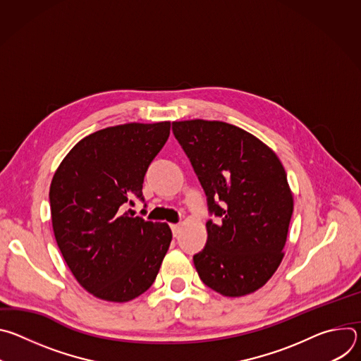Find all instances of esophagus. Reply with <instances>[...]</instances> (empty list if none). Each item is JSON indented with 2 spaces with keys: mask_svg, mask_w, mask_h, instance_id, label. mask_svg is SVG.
Returning <instances> with one entry per match:
<instances>
[{
  "mask_svg": "<svg viewBox=\"0 0 361 361\" xmlns=\"http://www.w3.org/2000/svg\"><path fill=\"white\" fill-rule=\"evenodd\" d=\"M171 231H173V235L177 237L180 234V224H171Z\"/></svg>",
  "mask_w": 361,
  "mask_h": 361,
  "instance_id": "1",
  "label": "esophagus"
}]
</instances>
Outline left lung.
Instances as JSON below:
<instances>
[{
	"instance_id": "8db88e82",
	"label": "left lung",
	"mask_w": 361,
	"mask_h": 361,
	"mask_svg": "<svg viewBox=\"0 0 361 361\" xmlns=\"http://www.w3.org/2000/svg\"><path fill=\"white\" fill-rule=\"evenodd\" d=\"M173 133L207 195V243L192 257L201 281L226 297L263 287L279 269L293 194L276 152L223 121H174Z\"/></svg>"
}]
</instances>
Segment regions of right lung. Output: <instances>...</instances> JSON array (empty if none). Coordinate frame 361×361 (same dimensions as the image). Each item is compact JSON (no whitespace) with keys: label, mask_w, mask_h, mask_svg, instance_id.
<instances>
[{"label":"right lung","mask_w":361,"mask_h":361,"mask_svg":"<svg viewBox=\"0 0 361 361\" xmlns=\"http://www.w3.org/2000/svg\"><path fill=\"white\" fill-rule=\"evenodd\" d=\"M170 135V121L130 123L78 141L49 187L59 248L77 281L92 295L126 302L156 280L173 234L167 223L123 214L144 201L148 166Z\"/></svg>","instance_id":"add662e5"}]
</instances>
